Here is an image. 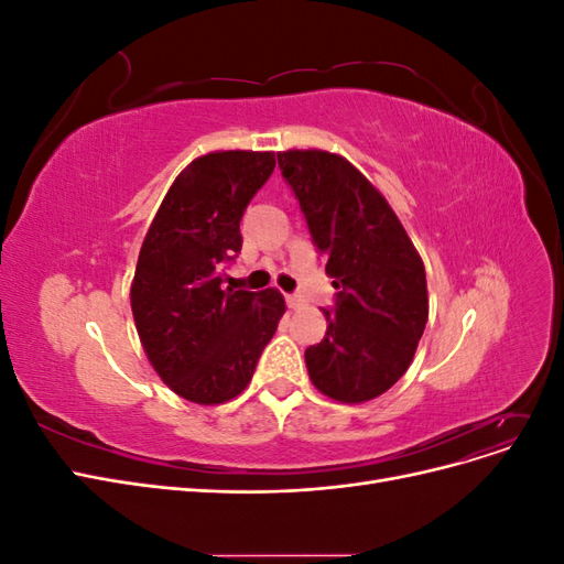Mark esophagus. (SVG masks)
Returning <instances> with one entry per match:
<instances>
[{"mask_svg": "<svg viewBox=\"0 0 564 564\" xmlns=\"http://www.w3.org/2000/svg\"><path fill=\"white\" fill-rule=\"evenodd\" d=\"M286 305L292 311H299V308H303V305H305V299L299 296V294H292V296H286Z\"/></svg>", "mask_w": 564, "mask_h": 564, "instance_id": "1", "label": "esophagus"}]
</instances>
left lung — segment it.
Returning a JSON list of instances; mask_svg holds the SVG:
<instances>
[{"instance_id":"8db88e82","label":"left lung","mask_w":564,"mask_h":564,"mask_svg":"<svg viewBox=\"0 0 564 564\" xmlns=\"http://www.w3.org/2000/svg\"><path fill=\"white\" fill-rule=\"evenodd\" d=\"M313 242L327 259L336 308L327 334L305 350L313 386L336 402L383 395L414 360L429 322V286L398 214L346 158L327 150L278 152Z\"/></svg>"}]
</instances>
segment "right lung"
Wrapping results in <instances>:
<instances>
[{
	"label": "right lung",
	"instance_id": "right-lung-1",
	"mask_svg": "<svg viewBox=\"0 0 564 564\" xmlns=\"http://www.w3.org/2000/svg\"><path fill=\"white\" fill-rule=\"evenodd\" d=\"M275 169V152L216 150L187 164L152 218L131 282V313L158 377L195 404L249 386L286 305L278 289H226L240 220Z\"/></svg>",
	"mask_w": 564,
	"mask_h": 564
}]
</instances>
